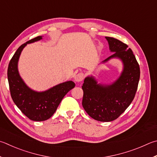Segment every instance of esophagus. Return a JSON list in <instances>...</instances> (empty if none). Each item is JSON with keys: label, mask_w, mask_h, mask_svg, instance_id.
I'll return each instance as SVG.
<instances>
[{"label": "esophagus", "mask_w": 157, "mask_h": 157, "mask_svg": "<svg viewBox=\"0 0 157 157\" xmlns=\"http://www.w3.org/2000/svg\"><path fill=\"white\" fill-rule=\"evenodd\" d=\"M84 79V74L83 73H79L78 74V75H76L75 78V80L77 82H80L82 81H83Z\"/></svg>", "instance_id": "esophagus-1"}]
</instances>
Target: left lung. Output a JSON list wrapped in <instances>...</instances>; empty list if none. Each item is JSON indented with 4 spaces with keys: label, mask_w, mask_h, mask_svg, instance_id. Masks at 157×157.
<instances>
[{
    "label": "left lung",
    "mask_w": 157,
    "mask_h": 157,
    "mask_svg": "<svg viewBox=\"0 0 157 157\" xmlns=\"http://www.w3.org/2000/svg\"><path fill=\"white\" fill-rule=\"evenodd\" d=\"M109 49L114 53L102 62L119 58L123 62L121 75L113 84H98L93 76L86 77L82 85V106L88 115L99 121L117 119L132 103L137 90L140 68L130 48L119 40L106 37Z\"/></svg>",
    "instance_id": "left-lung-1"
}]
</instances>
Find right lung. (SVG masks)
Wrapping results in <instances>:
<instances>
[{
	"mask_svg": "<svg viewBox=\"0 0 157 157\" xmlns=\"http://www.w3.org/2000/svg\"><path fill=\"white\" fill-rule=\"evenodd\" d=\"M42 38V36H38L22 44L11 59L7 69L10 93L13 102L25 116L36 121L49 119L56 112L66 94L75 86L73 82L68 81L43 92H37L25 84L18 70L20 56L27 44L38 41Z\"/></svg>",
	"mask_w": 157,
	"mask_h": 157,
	"instance_id": "obj_1",
	"label": "right lung"
}]
</instances>
